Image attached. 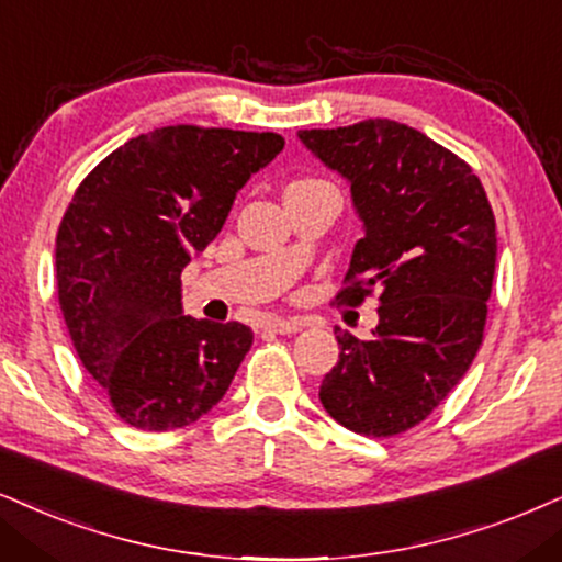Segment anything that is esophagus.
<instances>
[{
	"instance_id": "esophagus-1",
	"label": "esophagus",
	"mask_w": 562,
	"mask_h": 562,
	"mask_svg": "<svg viewBox=\"0 0 562 562\" xmlns=\"http://www.w3.org/2000/svg\"><path fill=\"white\" fill-rule=\"evenodd\" d=\"M303 326H311V324H308V318H301V316L269 318V322H267V329L274 331V334H295V331H301Z\"/></svg>"
}]
</instances>
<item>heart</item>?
Segmentation results:
<instances>
[{"instance_id": "obj_1", "label": "heart", "mask_w": 562, "mask_h": 562, "mask_svg": "<svg viewBox=\"0 0 562 562\" xmlns=\"http://www.w3.org/2000/svg\"><path fill=\"white\" fill-rule=\"evenodd\" d=\"M297 183H324V181H297Z\"/></svg>"}]
</instances>
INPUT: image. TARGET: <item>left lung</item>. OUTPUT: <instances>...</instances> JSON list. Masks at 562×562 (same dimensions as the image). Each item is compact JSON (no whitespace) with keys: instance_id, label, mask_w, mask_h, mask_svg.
Returning a JSON list of instances; mask_svg holds the SVG:
<instances>
[{"instance_id":"1","label":"left lung","mask_w":562,"mask_h":562,"mask_svg":"<svg viewBox=\"0 0 562 562\" xmlns=\"http://www.w3.org/2000/svg\"><path fill=\"white\" fill-rule=\"evenodd\" d=\"M297 139L350 183L363 238L337 301L379 290L373 339L334 329L337 366L324 409L360 436L389 438L423 423L470 371L495 274V217L472 168L392 119L301 130Z\"/></svg>"}]
</instances>
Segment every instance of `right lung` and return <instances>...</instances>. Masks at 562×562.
<instances>
[{"instance_id":"1","label":"right lung","mask_w":562,"mask_h":562,"mask_svg":"<svg viewBox=\"0 0 562 562\" xmlns=\"http://www.w3.org/2000/svg\"><path fill=\"white\" fill-rule=\"evenodd\" d=\"M282 147L272 132L162 126L75 191L56 233L59 305L82 366L132 428L196 423L251 350L248 326L183 316L181 272Z\"/></svg>"}]
</instances>
